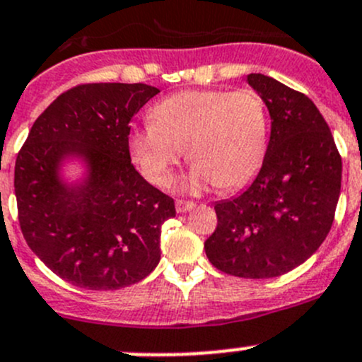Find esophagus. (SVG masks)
<instances>
[{"instance_id":"obj_1","label":"esophagus","mask_w":362,"mask_h":362,"mask_svg":"<svg viewBox=\"0 0 362 362\" xmlns=\"http://www.w3.org/2000/svg\"><path fill=\"white\" fill-rule=\"evenodd\" d=\"M194 206L196 204L192 202H184V199H177V202H175V208H177L178 214H185V211L192 210Z\"/></svg>"}]
</instances>
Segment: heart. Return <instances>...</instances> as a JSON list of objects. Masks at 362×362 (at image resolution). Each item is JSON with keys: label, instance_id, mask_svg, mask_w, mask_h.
<instances>
[{"label": "heart", "instance_id": "heart-1", "mask_svg": "<svg viewBox=\"0 0 362 362\" xmlns=\"http://www.w3.org/2000/svg\"><path fill=\"white\" fill-rule=\"evenodd\" d=\"M269 119L264 101L249 89H189L168 96L152 110V120L127 136L131 158L152 184L168 185L187 148L191 170L184 191L249 184L264 163Z\"/></svg>", "mask_w": 362, "mask_h": 362}]
</instances>
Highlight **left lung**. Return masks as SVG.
I'll list each match as a JSON object with an SVG mask.
<instances>
[{
    "label": "left lung",
    "mask_w": 362,
    "mask_h": 362,
    "mask_svg": "<svg viewBox=\"0 0 362 362\" xmlns=\"http://www.w3.org/2000/svg\"><path fill=\"white\" fill-rule=\"evenodd\" d=\"M272 119L268 151L254 182L215 203L217 229L204 252L242 279L280 276L312 257L333 226L341 158L322 113L305 94L262 73L247 75Z\"/></svg>",
    "instance_id": "1"
}]
</instances>
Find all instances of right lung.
<instances>
[{"label": "right lung", "mask_w": 362, "mask_h": 362, "mask_svg": "<svg viewBox=\"0 0 362 362\" xmlns=\"http://www.w3.org/2000/svg\"><path fill=\"white\" fill-rule=\"evenodd\" d=\"M158 93L145 83L73 87L36 119L17 156L25 242L73 286L117 291L159 264L175 203L134 170L127 147L131 120Z\"/></svg>", "instance_id": "add662e5"}]
</instances>
